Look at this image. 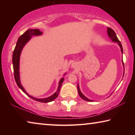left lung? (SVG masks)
I'll return each instance as SVG.
<instances>
[{"label": "left lung", "instance_id": "obj_1", "mask_svg": "<svg viewBox=\"0 0 135 135\" xmlns=\"http://www.w3.org/2000/svg\"><path fill=\"white\" fill-rule=\"evenodd\" d=\"M107 33H108V35L109 37V38H111L113 42H117L118 45L120 46V47H121V51H122V52L123 53V47H122V45L121 44V42H120V40H118V38H117V36H116V34L114 31L113 30V29H111V28H109V27H108V28H107ZM123 66L124 65V63H123ZM124 74H123V76H124ZM77 90H78V92H79V95H80V97L82 99L86 100V101H90V102H92L93 101L92 100H90L89 99H88V98H87L85 96H84L83 95V93L81 92L80 90L79 89V84L77 85Z\"/></svg>", "mask_w": 135, "mask_h": 135}]
</instances>
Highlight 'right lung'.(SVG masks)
<instances>
[{
    "instance_id": "1",
    "label": "right lung",
    "mask_w": 135,
    "mask_h": 135,
    "mask_svg": "<svg viewBox=\"0 0 135 135\" xmlns=\"http://www.w3.org/2000/svg\"><path fill=\"white\" fill-rule=\"evenodd\" d=\"M42 34V31H40L38 29H29L25 32V33L22 35L20 37L18 38V41L16 44L15 47L14 49V51L13 52V55H12V64H13V73H14V78L15 80L16 83L18 86L22 90V92L26 93V94L28 96V97L33 99V100H35L36 101L43 102V103H46V102H51L52 100H54L55 99L58 97L59 95V90H60L61 85H62V82L64 81V79L62 78L61 79L59 83V86L58 90L56 92L54 93V95H52L50 97H48L47 98H44V99H37V98H35L32 97L31 96L29 95L27 93L26 90H24L23 87L22 86L21 82H20V71H19V67H20V54L22 48L24 46V45L28 42V40L30 39V38L33 36H38L41 35Z\"/></svg>"
}]
</instances>
